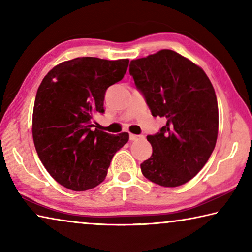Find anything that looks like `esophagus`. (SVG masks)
Here are the masks:
<instances>
[{
    "instance_id": "obj_1",
    "label": "esophagus",
    "mask_w": 252,
    "mask_h": 252,
    "mask_svg": "<svg viewBox=\"0 0 252 252\" xmlns=\"http://www.w3.org/2000/svg\"><path fill=\"white\" fill-rule=\"evenodd\" d=\"M140 138H141V136H140V135L130 133V140H131V141H135V140H138V139H140Z\"/></svg>"
}]
</instances>
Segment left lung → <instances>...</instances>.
<instances>
[{
	"mask_svg": "<svg viewBox=\"0 0 252 252\" xmlns=\"http://www.w3.org/2000/svg\"><path fill=\"white\" fill-rule=\"evenodd\" d=\"M130 74L153 117L165 120L148 135L152 156L141 163L148 180L179 187L191 180L210 158L218 138L215 89L199 65L172 50L132 60Z\"/></svg>",
	"mask_w": 252,
	"mask_h": 252,
	"instance_id": "1",
	"label": "left lung"
}]
</instances>
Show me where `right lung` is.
Returning <instances> with one entry per match:
<instances>
[{
    "instance_id": "1",
    "label": "right lung",
    "mask_w": 252,
    "mask_h": 252,
    "mask_svg": "<svg viewBox=\"0 0 252 252\" xmlns=\"http://www.w3.org/2000/svg\"><path fill=\"white\" fill-rule=\"evenodd\" d=\"M127 65V59L76 58L55 65L37 89L34 146L51 177L67 189L99 186L113 156L129 140L126 132L113 135L93 125L96 114L104 113L106 89L123 79Z\"/></svg>"
}]
</instances>
